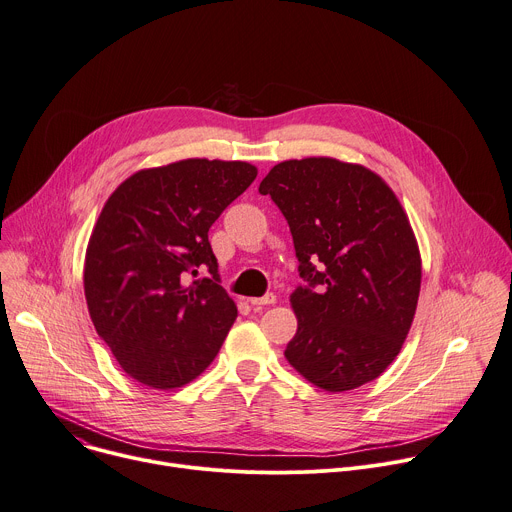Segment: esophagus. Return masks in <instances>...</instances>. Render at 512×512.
I'll list each match as a JSON object with an SVG mask.
<instances>
[{"label":"esophagus","instance_id":"esophagus-1","mask_svg":"<svg viewBox=\"0 0 512 512\" xmlns=\"http://www.w3.org/2000/svg\"><path fill=\"white\" fill-rule=\"evenodd\" d=\"M249 302H251L255 308H263V306L275 304V296H273V294H265L263 298H249Z\"/></svg>","mask_w":512,"mask_h":512}]
</instances>
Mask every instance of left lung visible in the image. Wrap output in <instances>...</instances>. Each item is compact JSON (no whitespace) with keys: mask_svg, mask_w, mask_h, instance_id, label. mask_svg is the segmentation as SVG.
<instances>
[{"mask_svg":"<svg viewBox=\"0 0 512 512\" xmlns=\"http://www.w3.org/2000/svg\"><path fill=\"white\" fill-rule=\"evenodd\" d=\"M259 192L286 216L308 282L290 296L298 331L286 359L327 392L376 380L404 345L423 275L396 194L371 169L331 157L277 163Z\"/></svg>","mask_w":512,"mask_h":512,"instance_id":"1","label":"left lung"}]
</instances>
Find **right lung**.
<instances>
[{
    "instance_id": "1",
    "label": "right lung",
    "mask_w": 512,
    "mask_h": 512,
    "mask_svg": "<svg viewBox=\"0 0 512 512\" xmlns=\"http://www.w3.org/2000/svg\"><path fill=\"white\" fill-rule=\"evenodd\" d=\"M255 177L245 161L183 159L136 171L104 204L83 288L91 322L132 380L179 388L216 357L237 304L220 286L208 230ZM204 268L209 277L192 283Z\"/></svg>"
}]
</instances>
